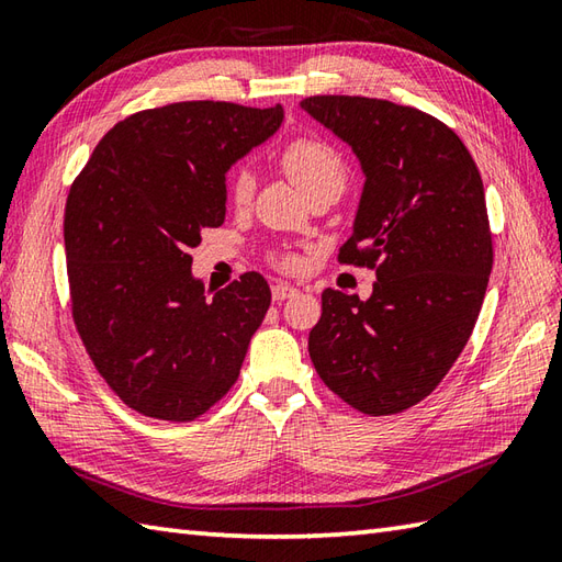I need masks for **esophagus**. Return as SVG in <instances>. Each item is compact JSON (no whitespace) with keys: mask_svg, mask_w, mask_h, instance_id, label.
Listing matches in <instances>:
<instances>
[{"mask_svg":"<svg viewBox=\"0 0 562 562\" xmlns=\"http://www.w3.org/2000/svg\"><path fill=\"white\" fill-rule=\"evenodd\" d=\"M296 294V290L292 288V284H284V282H278V284H272V302H284V300H290V296H294Z\"/></svg>","mask_w":562,"mask_h":562,"instance_id":"1","label":"esophagus"}]
</instances>
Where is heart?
I'll return each mask as SVG.
<instances>
[{
  "instance_id": "b5f03b06",
  "label": "heart",
  "mask_w": 562,
  "mask_h": 562,
  "mask_svg": "<svg viewBox=\"0 0 562 562\" xmlns=\"http://www.w3.org/2000/svg\"><path fill=\"white\" fill-rule=\"evenodd\" d=\"M280 166L304 195H312L314 190L328 186L345 188V181H348V171H345L340 154L318 137H294L288 142L280 151ZM254 173L246 169L236 171L232 178V198L236 205H248L250 198H254ZM278 266L284 270H294L300 266V258L280 256Z\"/></svg>"
}]
</instances>
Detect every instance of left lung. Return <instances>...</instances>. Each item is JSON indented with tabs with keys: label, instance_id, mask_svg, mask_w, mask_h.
Wrapping results in <instances>:
<instances>
[{
	"label": "left lung",
	"instance_id": "obj_1",
	"mask_svg": "<svg viewBox=\"0 0 562 562\" xmlns=\"http://www.w3.org/2000/svg\"><path fill=\"white\" fill-rule=\"evenodd\" d=\"M302 109L348 142L364 171L338 260L376 270L367 302L326 290L308 355L324 384L364 415L408 411L469 342L493 270V234L471 151L437 117L364 97Z\"/></svg>",
	"mask_w": 562,
	"mask_h": 562
}]
</instances>
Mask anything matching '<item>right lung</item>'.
Masks as SVG:
<instances>
[{"instance_id": "add662e5", "label": "right lung", "mask_w": 562, "mask_h": 562, "mask_svg": "<svg viewBox=\"0 0 562 562\" xmlns=\"http://www.w3.org/2000/svg\"><path fill=\"white\" fill-rule=\"evenodd\" d=\"M284 111L183 101L125 117L69 188L71 318L93 367L130 408L188 423L241 372L270 288L246 272L207 296L188 250L224 224L229 166L278 133Z\"/></svg>"}]
</instances>
